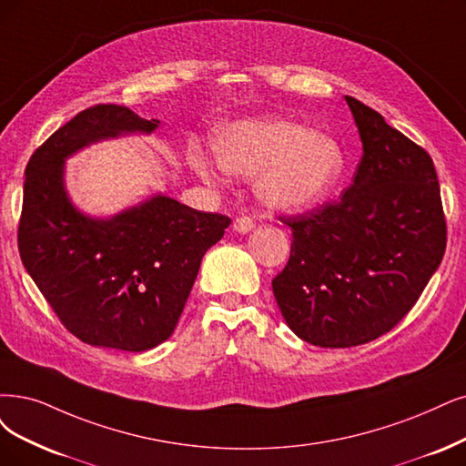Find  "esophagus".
Masks as SVG:
<instances>
[{
  "mask_svg": "<svg viewBox=\"0 0 466 466\" xmlns=\"http://www.w3.org/2000/svg\"><path fill=\"white\" fill-rule=\"evenodd\" d=\"M253 227H255V222H253L251 217H238V218L234 220V230L239 232V234L251 232Z\"/></svg>",
  "mask_w": 466,
  "mask_h": 466,
  "instance_id": "34e87169",
  "label": "esophagus"
}]
</instances>
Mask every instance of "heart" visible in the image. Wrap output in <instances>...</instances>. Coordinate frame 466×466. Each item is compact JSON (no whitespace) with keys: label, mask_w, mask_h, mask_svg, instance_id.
I'll return each mask as SVG.
<instances>
[{"label":"heart","mask_w":466,"mask_h":466,"mask_svg":"<svg viewBox=\"0 0 466 466\" xmlns=\"http://www.w3.org/2000/svg\"><path fill=\"white\" fill-rule=\"evenodd\" d=\"M215 153L218 167L228 175L257 177V198L279 211L315 207L346 170V153L334 137L277 116L227 127L215 137ZM192 167L205 182H220L201 153L194 155Z\"/></svg>","instance_id":"b5f03b06"}]
</instances>
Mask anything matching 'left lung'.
I'll return each instance as SVG.
<instances>
[{
	"label": "left lung",
	"mask_w": 466,
	"mask_h": 466,
	"mask_svg": "<svg viewBox=\"0 0 466 466\" xmlns=\"http://www.w3.org/2000/svg\"><path fill=\"white\" fill-rule=\"evenodd\" d=\"M363 142L339 201L282 218L289 261L272 280L286 324L319 348H353L390 332L420 298L447 242L432 157L380 113L346 96Z\"/></svg>",
	"instance_id": "1"
}]
</instances>
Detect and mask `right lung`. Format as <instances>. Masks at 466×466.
I'll use <instances>...</instances> for the list:
<instances>
[{
    "instance_id": "right-lung-1",
    "label": "right lung",
    "mask_w": 466,
    "mask_h": 466,
    "mask_svg": "<svg viewBox=\"0 0 466 466\" xmlns=\"http://www.w3.org/2000/svg\"><path fill=\"white\" fill-rule=\"evenodd\" d=\"M159 125L123 106H94L51 134L25 170L23 265L65 329L90 346L137 353L168 339L205 251L230 227L228 217L163 194L109 218L76 209L65 161L90 144Z\"/></svg>"
}]
</instances>
